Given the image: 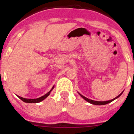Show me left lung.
Masks as SVG:
<instances>
[{
  "instance_id": "left-lung-1",
  "label": "left lung",
  "mask_w": 134,
  "mask_h": 134,
  "mask_svg": "<svg viewBox=\"0 0 134 134\" xmlns=\"http://www.w3.org/2000/svg\"><path fill=\"white\" fill-rule=\"evenodd\" d=\"M122 92L120 94H119L118 96L117 97H116V98H114V99H111V100H107V101H96V100H91V99H88V98H85V96H82V95L81 94H80L79 93V94L80 96H81V97L82 98H83L85 100H87V102H90V103H91V104H94V105H105V104H109V103H110V102H112L113 100H115V99H116V98H119V97H120L121 95L122 94Z\"/></svg>"
}]
</instances>
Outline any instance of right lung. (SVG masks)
Returning a JSON list of instances; mask_svg holds the SVG:
<instances>
[{
    "label": "right lung",
    "instance_id": "right-lung-1",
    "mask_svg": "<svg viewBox=\"0 0 134 134\" xmlns=\"http://www.w3.org/2000/svg\"><path fill=\"white\" fill-rule=\"evenodd\" d=\"M54 86L52 88V89H51L48 93L44 95V96L40 97V98H38L37 99H25V98H22V97L19 96H18V97L19 99H21L23 101H24V102H27V103H38V102H41V101H42V100H43L44 99L46 98L48 96L49 94H50V93L51 92V91L52 90L53 88H54Z\"/></svg>",
    "mask_w": 134,
    "mask_h": 134
}]
</instances>
